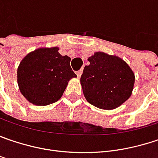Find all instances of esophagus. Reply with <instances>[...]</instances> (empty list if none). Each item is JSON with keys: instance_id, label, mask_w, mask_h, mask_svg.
Wrapping results in <instances>:
<instances>
[{"instance_id": "34e87169", "label": "esophagus", "mask_w": 158, "mask_h": 158, "mask_svg": "<svg viewBox=\"0 0 158 158\" xmlns=\"http://www.w3.org/2000/svg\"><path fill=\"white\" fill-rule=\"evenodd\" d=\"M76 74H77V76H78V78H80V76H81V74H82V70H78V71L76 72Z\"/></svg>"}]
</instances>
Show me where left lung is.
Returning <instances> with one entry per match:
<instances>
[{"mask_svg":"<svg viewBox=\"0 0 158 158\" xmlns=\"http://www.w3.org/2000/svg\"><path fill=\"white\" fill-rule=\"evenodd\" d=\"M80 78L84 97L94 106L113 110L122 106L132 94L133 70L117 55L96 52L88 57Z\"/></svg>","mask_w":158,"mask_h":158,"instance_id":"8db88e82","label":"left lung"}]
</instances>
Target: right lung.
I'll list each match as a JSON object with an SVG mask.
<instances>
[{
  "mask_svg": "<svg viewBox=\"0 0 158 158\" xmlns=\"http://www.w3.org/2000/svg\"><path fill=\"white\" fill-rule=\"evenodd\" d=\"M59 47H41L21 60L17 79L20 93L35 106H48L62 96L68 82L77 75L71 70L70 58L60 55Z\"/></svg>",
  "mask_w": 158,
  "mask_h": 158,
  "instance_id": "obj_1",
  "label": "right lung"
}]
</instances>
